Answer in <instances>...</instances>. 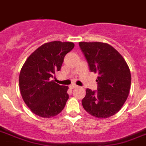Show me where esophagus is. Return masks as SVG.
I'll list each match as a JSON object with an SVG mask.
<instances>
[{
	"label": "esophagus",
	"instance_id": "34e87169",
	"mask_svg": "<svg viewBox=\"0 0 146 146\" xmlns=\"http://www.w3.org/2000/svg\"><path fill=\"white\" fill-rule=\"evenodd\" d=\"M77 87H78V86L75 85V84H72L71 86H70V88H71V89H74V88H77Z\"/></svg>",
	"mask_w": 146,
	"mask_h": 146
}]
</instances>
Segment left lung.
I'll list each match as a JSON object with an SVG mask.
<instances>
[{"instance_id": "obj_1", "label": "left lung", "mask_w": 146, "mask_h": 146, "mask_svg": "<svg viewBox=\"0 0 146 146\" xmlns=\"http://www.w3.org/2000/svg\"><path fill=\"white\" fill-rule=\"evenodd\" d=\"M90 71L98 74V91L86 88L82 100L86 111L98 118H108L119 110L130 90V70L125 60L112 46L101 42H79Z\"/></svg>"}]
</instances>
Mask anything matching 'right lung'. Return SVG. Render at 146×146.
Listing matches in <instances>:
<instances>
[{"mask_svg": "<svg viewBox=\"0 0 146 146\" xmlns=\"http://www.w3.org/2000/svg\"><path fill=\"white\" fill-rule=\"evenodd\" d=\"M74 47L72 42L46 43L33 52L19 73V84L24 101L33 113L44 118L62 112L69 98L68 86L51 80L61 69L64 58Z\"/></svg>", "mask_w": 146, "mask_h": 146, "instance_id": "right-lung-1", "label": "right lung"}]
</instances>
